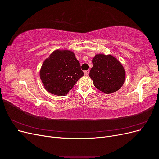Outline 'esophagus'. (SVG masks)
Returning <instances> with one entry per match:
<instances>
[{"instance_id": "1", "label": "esophagus", "mask_w": 159, "mask_h": 159, "mask_svg": "<svg viewBox=\"0 0 159 159\" xmlns=\"http://www.w3.org/2000/svg\"><path fill=\"white\" fill-rule=\"evenodd\" d=\"M89 70H86V71H84V75H86V76L88 75V74H89Z\"/></svg>"}]
</instances>
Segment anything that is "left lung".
<instances>
[{
    "instance_id": "1",
    "label": "left lung",
    "mask_w": 159,
    "mask_h": 159,
    "mask_svg": "<svg viewBox=\"0 0 159 159\" xmlns=\"http://www.w3.org/2000/svg\"><path fill=\"white\" fill-rule=\"evenodd\" d=\"M89 77L96 88L109 94L118 91L125 80V70L117 58L111 55L96 54Z\"/></svg>"
}]
</instances>
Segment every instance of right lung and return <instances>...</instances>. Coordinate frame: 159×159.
<instances>
[{"instance_id":"1","label":"right lung","mask_w":159,"mask_h":159,"mask_svg":"<svg viewBox=\"0 0 159 159\" xmlns=\"http://www.w3.org/2000/svg\"><path fill=\"white\" fill-rule=\"evenodd\" d=\"M84 75L81 66L73 52L56 50L46 58L41 67L40 77L47 91L64 96Z\"/></svg>"}]
</instances>
